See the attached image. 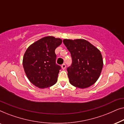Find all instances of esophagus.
Segmentation results:
<instances>
[{
    "label": "esophagus",
    "instance_id": "esophagus-1",
    "mask_svg": "<svg viewBox=\"0 0 124 124\" xmlns=\"http://www.w3.org/2000/svg\"><path fill=\"white\" fill-rule=\"evenodd\" d=\"M65 68H66L65 64H62V69H65Z\"/></svg>",
    "mask_w": 124,
    "mask_h": 124
}]
</instances>
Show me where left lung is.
Returning a JSON list of instances; mask_svg holds the SVG:
<instances>
[{
  "instance_id": "8db88e82",
  "label": "left lung",
  "mask_w": 124,
  "mask_h": 124,
  "mask_svg": "<svg viewBox=\"0 0 124 124\" xmlns=\"http://www.w3.org/2000/svg\"><path fill=\"white\" fill-rule=\"evenodd\" d=\"M72 58L68 68L70 84L74 87L85 89L96 82L103 66L102 55L99 49L84 39L63 40Z\"/></svg>"
}]
</instances>
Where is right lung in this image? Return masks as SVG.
I'll use <instances>...</instances> for the list:
<instances>
[{"label": "right lung", "mask_w": 124, "mask_h": 124, "mask_svg": "<svg viewBox=\"0 0 124 124\" xmlns=\"http://www.w3.org/2000/svg\"><path fill=\"white\" fill-rule=\"evenodd\" d=\"M62 43V39L47 36L27 48L23 57V67L28 79L34 86L45 89L56 83L61 67L55 63V50Z\"/></svg>", "instance_id": "add662e5"}]
</instances>
